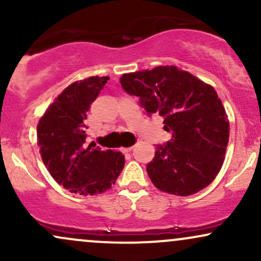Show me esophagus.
<instances>
[{
  "instance_id": "1",
  "label": "esophagus",
  "mask_w": 261,
  "mask_h": 261,
  "mask_svg": "<svg viewBox=\"0 0 261 261\" xmlns=\"http://www.w3.org/2000/svg\"><path fill=\"white\" fill-rule=\"evenodd\" d=\"M134 147H127V148H121V152L122 153H128V152L133 151Z\"/></svg>"
}]
</instances>
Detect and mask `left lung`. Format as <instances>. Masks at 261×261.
I'll return each mask as SVG.
<instances>
[{
	"label": "left lung",
	"instance_id": "1",
	"mask_svg": "<svg viewBox=\"0 0 261 261\" xmlns=\"http://www.w3.org/2000/svg\"><path fill=\"white\" fill-rule=\"evenodd\" d=\"M120 83L140 98L148 115L163 116V128L172 133L146 167L154 187L189 196L211 184L222 168L229 139L226 110L214 87L176 66L124 73Z\"/></svg>",
	"mask_w": 261,
	"mask_h": 261
}]
</instances>
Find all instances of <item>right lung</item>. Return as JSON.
<instances>
[{"instance_id":"obj_1","label":"right lung","mask_w":261,"mask_h":261,"mask_svg":"<svg viewBox=\"0 0 261 261\" xmlns=\"http://www.w3.org/2000/svg\"><path fill=\"white\" fill-rule=\"evenodd\" d=\"M108 80L93 76L71 83L47 107L37 126L45 167L58 184L80 195L109 190L125 166L121 152L85 145L87 113Z\"/></svg>"}]
</instances>
